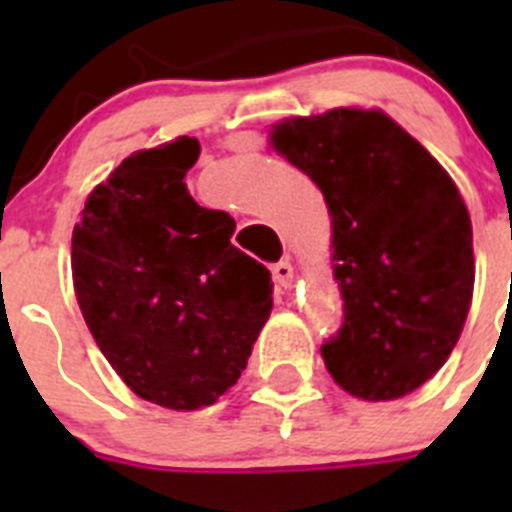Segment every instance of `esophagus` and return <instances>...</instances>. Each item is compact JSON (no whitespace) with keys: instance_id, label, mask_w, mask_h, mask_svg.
<instances>
[{"instance_id":"34e87169","label":"esophagus","mask_w":512,"mask_h":512,"mask_svg":"<svg viewBox=\"0 0 512 512\" xmlns=\"http://www.w3.org/2000/svg\"><path fill=\"white\" fill-rule=\"evenodd\" d=\"M271 277H274V284L279 289H289L292 282H295V269H292L289 261H279V264L271 266Z\"/></svg>"}]
</instances>
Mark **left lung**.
I'll return each instance as SVG.
<instances>
[{"mask_svg":"<svg viewBox=\"0 0 512 512\" xmlns=\"http://www.w3.org/2000/svg\"><path fill=\"white\" fill-rule=\"evenodd\" d=\"M271 146L318 184L333 230L343 325L320 346L361 400H397L446 364L474 289L472 220L418 140L379 110L289 117Z\"/></svg>","mask_w":512,"mask_h":512,"instance_id":"1","label":"left lung"}]
</instances>
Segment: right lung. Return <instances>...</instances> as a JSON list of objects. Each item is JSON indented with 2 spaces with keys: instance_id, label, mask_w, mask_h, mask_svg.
Instances as JSON below:
<instances>
[{
  "instance_id": "obj_1",
  "label": "right lung",
  "mask_w": 512,
  "mask_h": 512,
  "mask_svg": "<svg viewBox=\"0 0 512 512\" xmlns=\"http://www.w3.org/2000/svg\"><path fill=\"white\" fill-rule=\"evenodd\" d=\"M197 138L128 156L87 197L71 238L81 315L122 382L169 410L212 405L269 320L271 274L230 243L235 220L192 200Z\"/></svg>"
}]
</instances>
